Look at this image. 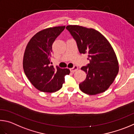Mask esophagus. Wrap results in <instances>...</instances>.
Segmentation results:
<instances>
[{"label": "esophagus", "mask_w": 134, "mask_h": 134, "mask_svg": "<svg viewBox=\"0 0 134 134\" xmlns=\"http://www.w3.org/2000/svg\"><path fill=\"white\" fill-rule=\"evenodd\" d=\"M78 68L77 66H74L73 68H72L70 69V71H71V72H76L77 70H78Z\"/></svg>", "instance_id": "esophagus-1"}]
</instances>
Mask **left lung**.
Wrapping results in <instances>:
<instances>
[{
	"mask_svg": "<svg viewBox=\"0 0 134 134\" xmlns=\"http://www.w3.org/2000/svg\"><path fill=\"white\" fill-rule=\"evenodd\" d=\"M76 41L80 53H88L90 63L81 68L87 74L79 84L83 92L97 95L107 90L119 71L115 53L108 40L97 30L78 25L66 27Z\"/></svg>",
	"mask_w": 134,
	"mask_h": 134,
	"instance_id": "1",
	"label": "left lung"
}]
</instances>
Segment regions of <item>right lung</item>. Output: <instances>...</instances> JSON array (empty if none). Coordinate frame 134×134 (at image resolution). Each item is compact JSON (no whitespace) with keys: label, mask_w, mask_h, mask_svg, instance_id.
<instances>
[{"label":"right lung","mask_w":134,"mask_h":134,"mask_svg":"<svg viewBox=\"0 0 134 134\" xmlns=\"http://www.w3.org/2000/svg\"><path fill=\"white\" fill-rule=\"evenodd\" d=\"M64 26L47 28L37 33L28 42L23 56V67L30 82L44 92H56L62 87L69 69L51 65L52 44L65 29Z\"/></svg>","instance_id":"obj_1"}]
</instances>
